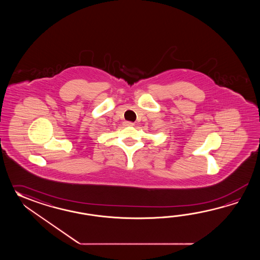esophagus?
Segmentation results:
<instances>
[{"instance_id": "esophagus-1", "label": "esophagus", "mask_w": 260, "mask_h": 260, "mask_svg": "<svg viewBox=\"0 0 260 260\" xmlns=\"http://www.w3.org/2000/svg\"><path fill=\"white\" fill-rule=\"evenodd\" d=\"M123 123H124L125 126H133L134 125V122H124Z\"/></svg>"}]
</instances>
